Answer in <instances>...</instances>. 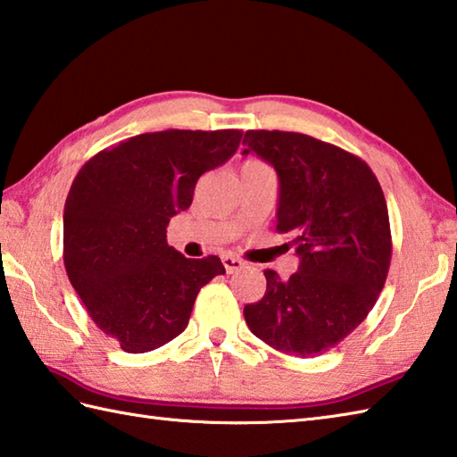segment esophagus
I'll list each match as a JSON object with an SVG mask.
<instances>
[{
    "label": "esophagus",
    "instance_id": "1",
    "mask_svg": "<svg viewBox=\"0 0 457 457\" xmlns=\"http://www.w3.org/2000/svg\"><path fill=\"white\" fill-rule=\"evenodd\" d=\"M222 263H225L227 273H235V271H238L240 268L246 266L245 262H242V260L237 258V256H232V254H225V256H222Z\"/></svg>",
    "mask_w": 457,
    "mask_h": 457
}]
</instances>
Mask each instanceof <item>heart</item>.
Listing matches in <instances>:
<instances>
[{"mask_svg":"<svg viewBox=\"0 0 457 457\" xmlns=\"http://www.w3.org/2000/svg\"><path fill=\"white\" fill-rule=\"evenodd\" d=\"M250 166H263V164H262V162H258V160H248L242 168H250Z\"/></svg>","mask_w":457,"mask_h":457,"instance_id":"obj_1","label":"heart"}]
</instances>
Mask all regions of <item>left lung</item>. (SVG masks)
<instances>
[{
    "label": "left lung",
    "mask_w": 457,
    "mask_h": 457,
    "mask_svg": "<svg viewBox=\"0 0 457 457\" xmlns=\"http://www.w3.org/2000/svg\"><path fill=\"white\" fill-rule=\"evenodd\" d=\"M242 154L279 178L278 232H291L299 268L266 270V293L245 307L254 337L289 356L337 346L373 309L391 263V228L378 178L361 158L286 130H246Z\"/></svg>",
    "instance_id": "left-lung-1"
}]
</instances>
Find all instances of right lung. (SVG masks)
I'll list each match as a JSON object with an SVG mask.
<instances>
[{"mask_svg":"<svg viewBox=\"0 0 457 457\" xmlns=\"http://www.w3.org/2000/svg\"><path fill=\"white\" fill-rule=\"evenodd\" d=\"M240 138L237 129L145 133L97 152L78 171L64 205L66 273L91 320L125 352L174 340L199 289L225 273L217 256H181L166 227Z\"/></svg>","mask_w":457,"mask_h":457,"instance_id":"1","label":"right lung"}]
</instances>
